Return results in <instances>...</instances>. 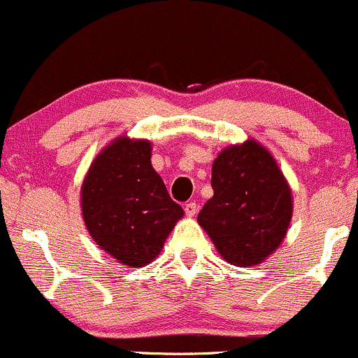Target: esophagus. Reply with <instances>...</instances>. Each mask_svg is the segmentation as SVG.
<instances>
[{"label":"esophagus","mask_w":358,"mask_h":358,"mask_svg":"<svg viewBox=\"0 0 358 358\" xmlns=\"http://www.w3.org/2000/svg\"><path fill=\"white\" fill-rule=\"evenodd\" d=\"M183 208H185V213H187L188 217H193L196 213V210H199V205H196V202H187Z\"/></svg>","instance_id":"1"}]
</instances>
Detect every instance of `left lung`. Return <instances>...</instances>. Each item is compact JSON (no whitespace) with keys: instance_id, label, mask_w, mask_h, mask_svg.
Returning <instances> with one entry per match:
<instances>
[{"instance_id":"1","label":"left lung","mask_w":358,"mask_h":358,"mask_svg":"<svg viewBox=\"0 0 358 358\" xmlns=\"http://www.w3.org/2000/svg\"><path fill=\"white\" fill-rule=\"evenodd\" d=\"M213 196L199 213L220 256L234 266H256L285 239L293 205L285 176L259 143L249 139L217 156Z\"/></svg>"}]
</instances>
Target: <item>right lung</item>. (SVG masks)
<instances>
[{
    "label": "right lung",
    "mask_w": 358,
    "mask_h": 358,
    "mask_svg": "<svg viewBox=\"0 0 358 358\" xmlns=\"http://www.w3.org/2000/svg\"><path fill=\"white\" fill-rule=\"evenodd\" d=\"M82 213L101 249L141 268L158 256L183 208L151 166L150 143L119 138L89 168Z\"/></svg>",
    "instance_id": "add662e5"
}]
</instances>
